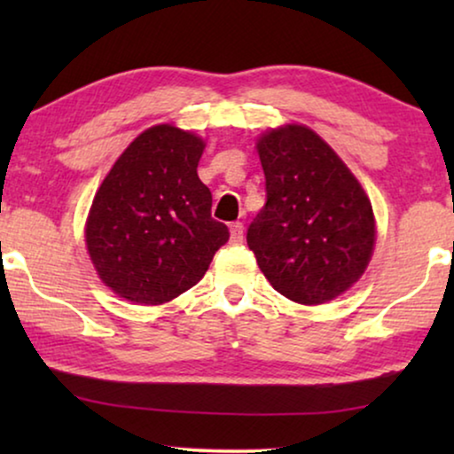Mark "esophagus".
<instances>
[{
  "label": "esophagus",
  "instance_id": "1",
  "mask_svg": "<svg viewBox=\"0 0 454 454\" xmlns=\"http://www.w3.org/2000/svg\"><path fill=\"white\" fill-rule=\"evenodd\" d=\"M229 231H231V241H233V244H241V239H244V223H239V221L231 223Z\"/></svg>",
  "mask_w": 454,
  "mask_h": 454
}]
</instances>
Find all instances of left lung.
I'll return each mask as SVG.
<instances>
[{"label": "left lung", "mask_w": 454, "mask_h": 454, "mask_svg": "<svg viewBox=\"0 0 454 454\" xmlns=\"http://www.w3.org/2000/svg\"><path fill=\"white\" fill-rule=\"evenodd\" d=\"M266 204L247 246L278 294L303 306L331 301L364 275L376 241L372 202L339 154L306 126L258 140Z\"/></svg>", "instance_id": "left-lung-1"}]
</instances>
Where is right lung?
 I'll return each mask as SVG.
<instances>
[{"label":"right lung","mask_w":454,"mask_h":454,"mask_svg":"<svg viewBox=\"0 0 454 454\" xmlns=\"http://www.w3.org/2000/svg\"><path fill=\"white\" fill-rule=\"evenodd\" d=\"M204 140L169 123L142 132L111 167L86 219L97 275L132 303L159 306L200 281L227 244L198 177Z\"/></svg>","instance_id":"obj_1"}]
</instances>
